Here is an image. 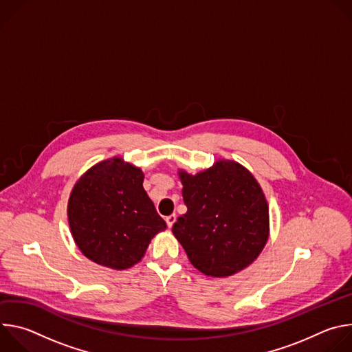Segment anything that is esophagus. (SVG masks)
<instances>
[{
    "instance_id": "esophagus-1",
    "label": "esophagus",
    "mask_w": 352,
    "mask_h": 352,
    "mask_svg": "<svg viewBox=\"0 0 352 352\" xmlns=\"http://www.w3.org/2000/svg\"><path fill=\"white\" fill-rule=\"evenodd\" d=\"M175 220H177V216H175V214H170V216H167V217H166V223H167L168 228H171V227L174 226Z\"/></svg>"
}]
</instances>
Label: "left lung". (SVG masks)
<instances>
[{
  "instance_id": "1",
  "label": "left lung",
  "mask_w": 352,
  "mask_h": 352,
  "mask_svg": "<svg viewBox=\"0 0 352 352\" xmlns=\"http://www.w3.org/2000/svg\"><path fill=\"white\" fill-rule=\"evenodd\" d=\"M188 208L173 234L206 276L228 277L252 263L269 238L265 193L245 167L219 160L195 175L179 170Z\"/></svg>"
}]
</instances>
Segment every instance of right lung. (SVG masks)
Wrapping results in <instances>:
<instances>
[{
    "label": "right lung",
    "instance_id": "add662e5",
    "mask_svg": "<svg viewBox=\"0 0 352 352\" xmlns=\"http://www.w3.org/2000/svg\"><path fill=\"white\" fill-rule=\"evenodd\" d=\"M143 178L140 168L113 157L78 179L68 200V221L87 259L116 270L132 267L152 238L166 230Z\"/></svg>",
    "mask_w": 352,
    "mask_h": 352
}]
</instances>
